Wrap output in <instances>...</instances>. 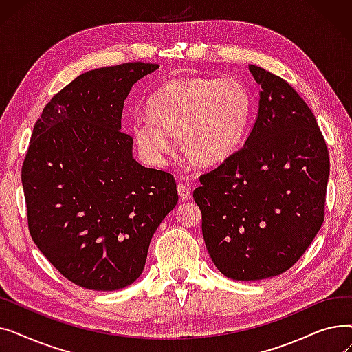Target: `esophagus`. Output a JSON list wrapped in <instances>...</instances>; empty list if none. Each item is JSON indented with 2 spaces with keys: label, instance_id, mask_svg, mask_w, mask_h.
<instances>
[{
  "label": "esophagus",
  "instance_id": "obj_1",
  "mask_svg": "<svg viewBox=\"0 0 352 352\" xmlns=\"http://www.w3.org/2000/svg\"><path fill=\"white\" fill-rule=\"evenodd\" d=\"M177 191H178L179 198H181L182 201H188V199H191V198H192V194H191L190 188L186 186V184L179 182V184H178V187H177Z\"/></svg>",
  "mask_w": 352,
  "mask_h": 352
}]
</instances>
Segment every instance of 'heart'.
<instances>
[{
    "label": "heart",
    "instance_id": "1",
    "mask_svg": "<svg viewBox=\"0 0 352 352\" xmlns=\"http://www.w3.org/2000/svg\"><path fill=\"white\" fill-rule=\"evenodd\" d=\"M133 121L140 150L160 164L182 134V150L197 165L224 162L243 144L252 116L248 87L235 78L182 77L165 82Z\"/></svg>",
    "mask_w": 352,
    "mask_h": 352
}]
</instances>
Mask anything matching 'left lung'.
<instances>
[{
	"label": "left lung",
	"mask_w": 352,
	"mask_h": 352,
	"mask_svg": "<svg viewBox=\"0 0 352 352\" xmlns=\"http://www.w3.org/2000/svg\"><path fill=\"white\" fill-rule=\"evenodd\" d=\"M261 87L241 150L201 175L194 199L221 274L272 278L297 263L324 221L329 157L316 117L287 81L250 64Z\"/></svg>",
	"instance_id": "left-lung-1"
}]
</instances>
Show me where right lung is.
Here are the masks:
<instances>
[{
	"instance_id": "right-lung-1",
	"label": "right lung",
	"mask_w": 352,
	"mask_h": 352,
	"mask_svg": "<svg viewBox=\"0 0 352 352\" xmlns=\"http://www.w3.org/2000/svg\"><path fill=\"white\" fill-rule=\"evenodd\" d=\"M158 64L81 74L45 105L23 165L35 245L65 278L116 291L142 274L148 247L178 202L171 174L145 168L121 131L124 101Z\"/></svg>"
}]
</instances>
